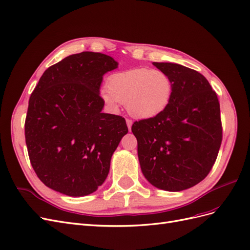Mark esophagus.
Masks as SVG:
<instances>
[{
    "instance_id": "obj_1",
    "label": "esophagus",
    "mask_w": 250,
    "mask_h": 250,
    "mask_svg": "<svg viewBox=\"0 0 250 250\" xmlns=\"http://www.w3.org/2000/svg\"><path fill=\"white\" fill-rule=\"evenodd\" d=\"M132 121L130 120V119H126V124H127V127H128V129H131V126H132Z\"/></svg>"
}]
</instances>
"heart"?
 <instances>
[{"mask_svg": "<svg viewBox=\"0 0 250 250\" xmlns=\"http://www.w3.org/2000/svg\"><path fill=\"white\" fill-rule=\"evenodd\" d=\"M172 81L160 70L137 67L112 74L101 97L110 107L125 103L134 118L150 119L162 113L171 99Z\"/></svg>", "mask_w": 250, "mask_h": 250, "instance_id": "obj_1", "label": "heart"}]
</instances>
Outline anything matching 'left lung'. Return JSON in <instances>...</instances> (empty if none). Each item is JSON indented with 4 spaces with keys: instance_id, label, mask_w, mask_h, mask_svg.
Masks as SVG:
<instances>
[{
    "instance_id": "8db88e82",
    "label": "left lung",
    "mask_w": 250,
    "mask_h": 250,
    "mask_svg": "<svg viewBox=\"0 0 250 250\" xmlns=\"http://www.w3.org/2000/svg\"><path fill=\"white\" fill-rule=\"evenodd\" d=\"M172 81L171 99L160 115L134 122L138 155L149 183L170 192L199 184L213 168L222 142L220 104L207 78L172 62H153Z\"/></svg>"
}]
</instances>
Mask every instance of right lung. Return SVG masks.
<instances>
[{
    "label": "right lung",
    "mask_w": 250,
    "mask_h": 250,
    "mask_svg": "<svg viewBox=\"0 0 250 250\" xmlns=\"http://www.w3.org/2000/svg\"><path fill=\"white\" fill-rule=\"evenodd\" d=\"M112 57L82 52L44 71L29 99L25 138L30 162L48 188L81 197L106 179L111 156L128 132L124 118L104 113L103 75Z\"/></svg>",
    "instance_id": "right-lung-1"
}]
</instances>
